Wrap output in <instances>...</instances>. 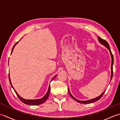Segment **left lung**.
<instances>
[{
	"mask_svg": "<svg viewBox=\"0 0 120 120\" xmlns=\"http://www.w3.org/2000/svg\"><path fill=\"white\" fill-rule=\"evenodd\" d=\"M98 40L99 42L101 43V44H102L103 45H104V46L106 47L107 49L109 50V52H110V55H111V77H110V81H111V80L112 79V76H113V55L112 53L111 52V49L110 48V47H109V44L108 43V42L106 41H105V40H103L101 39V38L100 37H98ZM68 93H69V94L72 97V98L74 99V100H75L76 101H77V102L79 103H82V104H89V103H93L94 102V101H97L99 100V99H100L101 97L103 96V94L105 93V92L106 91V90L104 91L103 92L101 93L100 95L98 96V97H96V98H93V99H90V100H87V101H80V100H78V99L75 98L74 97L72 94H71L70 93V90H69V89H68Z\"/></svg>",
	"mask_w": 120,
	"mask_h": 120,
	"instance_id": "obj_1",
	"label": "left lung"
}]
</instances>
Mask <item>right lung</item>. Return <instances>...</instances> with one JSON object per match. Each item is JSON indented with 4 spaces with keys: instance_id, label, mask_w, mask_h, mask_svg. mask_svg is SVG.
I'll return each instance as SVG.
<instances>
[{
    "instance_id": "obj_1",
    "label": "right lung",
    "mask_w": 120,
    "mask_h": 120,
    "mask_svg": "<svg viewBox=\"0 0 120 120\" xmlns=\"http://www.w3.org/2000/svg\"><path fill=\"white\" fill-rule=\"evenodd\" d=\"M18 43H19V42H17V43H15V45L13 46V48H12V49L11 53L13 52V50L14 48V47L15 46V45H16ZM56 76H57V75H55L54 77H53V78L52 79V80L54 79V78L56 77ZM9 78L10 84H11V86L12 87V88L14 89L15 92L16 93L17 96L19 97V98L20 100H21L22 103H24L25 104H27V105H40V104H43V103H44L45 101L47 100V98H48V96H49L50 91V85H49V87H48V90H47V92L46 94L44 96H43L42 98H40V99H24L23 98H22V97L20 96V95H19V94L17 93V92L15 91L14 88H13V86L12 85L11 79H10V74H9Z\"/></svg>"
}]
</instances>
